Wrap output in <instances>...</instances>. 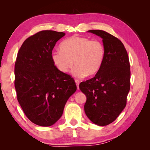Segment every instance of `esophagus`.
<instances>
[{
  "instance_id": "34e87169",
  "label": "esophagus",
  "mask_w": 150,
  "mask_h": 150,
  "mask_svg": "<svg viewBox=\"0 0 150 150\" xmlns=\"http://www.w3.org/2000/svg\"><path fill=\"white\" fill-rule=\"evenodd\" d=\"M75 81L76 85H77V88L79 89V81L77 79H75Z\"/></svg>"
}]
</instances>
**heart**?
<instances>
[{"instance_id":"1","label":"heart","mask_w":150,"mask_h":150,"mask_svg":"<svg viewBox=\"0 0 150 150\" xmlns=\"http://www.w3.org/2000/svg\"><path fill=\"white\" fill-rule=\"evenodd\" d=\"M61 51L53 52L52 62L61 73H68L73 66V74L77 77H91L98 73L105 57V47L102 42L87 37L73 35L59 45Z\"/></svg>"}]
</instances>
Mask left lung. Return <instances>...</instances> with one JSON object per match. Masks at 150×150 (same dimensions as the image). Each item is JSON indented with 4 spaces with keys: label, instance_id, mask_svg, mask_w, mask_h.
<instances>
[{
    "label": "left lung",
    "instance_id": "left-lung-1",
    "mask_svg": "<svg viewBox=\"0 0 150 150\" xmlns=\"http://www.w3.org/2000/svg\"><path fill=\"white\" fill-rule=\"evenodd\" d=\"M88 32L102 38L105 57L100 69L79 88L87 96L84 109L94 124L106 126L115 121L125 108L130 88V65L128 53L120 40L103 30Z\"/></svg>",
    "mask_w": 150,
    "mask_h": 150
}]
</instances>
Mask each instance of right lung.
<instances>
[{"label":"right lung","instance_id":"1","mask_svg":"<svg viewBox=\"0 0 150 150\" xmlns=\"http://www.w3.org/2000/svg\"><path fill=\"white\" fill-rule=\"evenodd\" d=\"M63 32L42 30L25 40L14 66L17 99L35 124L50 126L62 116L68 98L77 90L73 79L55 67L51 55Z\"/></svg>","mask_w":150,"mask_h":150}]
</instances>
